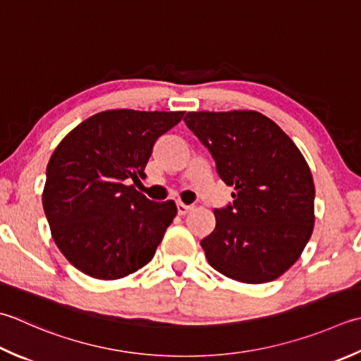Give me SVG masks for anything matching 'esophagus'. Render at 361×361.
<instances>
[{
  "label": "esophagus",
  "instance_id": "1",
  "mask_svg": "<svg viewBox=\"0 0 361 361\" xmlns=\"http://www.w3.org/2000/svg\"><path fill=\"white\" fill-rule=\"evenodd\" d=\"M176 209H178V216H185L189 213L190 209H192V207H190V204L183 203V202H176Z\"/></svg>",
  "mask_w": 361,
  "mask_h": 361
}]
</instances>
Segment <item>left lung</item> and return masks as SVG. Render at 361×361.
Returning a JSON list of instances; mask_svg holds the SVG:
<instances>
[{
    "label": "left lung",
    "mask_w": 361,
    "mask_h": 361,
    "mask_svg": "<svg viewBox=\"0 0 361 361\" xmlns=\"http://www.w3.org/2000/svg\"><path fill=\"white\" fill-rule=\"evenodd\" d=\"M185 123L233 186L202 239L208 263L241 283H267L302 255L314 227V183L291 137L257 111L188 112Z\"/></svg>",
    "instance_id": "left-lung-1"
}]
</instances>
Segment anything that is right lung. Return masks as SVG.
Wrapping results in <instances>:
<instances>
[{"instance_id": "obj_1", "label": "right lung", "mask_w": 361, "mask_h": 361, "mask_svg": "<svg viewBox=\"0 0 361 361\" xmlns=\"http://www.w3.org/2000/svg\"><path fill=\"white\" fill-rule=\"evenodd\" d=\"M183 114L103 111L75 126L56 147L42 203L56 245L78 271L117 280L153 258L176 204L148 200L126 181L144 175L154 142Z\"/></svg>"}]
</instances>
